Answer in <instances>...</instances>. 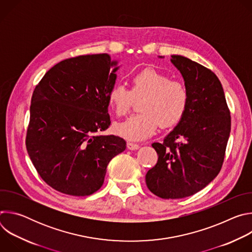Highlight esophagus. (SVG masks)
<instances>
[{"label":"esophagus","mask_w":252,"mask_h":252,"mask_svg":"<svg viewBox=\"0 0 252 252\" xmlns=\"http://www.w3.org/2000/svg\"><path fill=\"white\" fill-rule=\"evenodd\" d=\"M126 147L130 151H135V150L139 149V145H137V143H134V142H131V141H128L126 143Z\"/></svg>","instance_id":"34e87169"}]
</instances>
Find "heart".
<instances>
[{"label": "heart", "instance_id": "b5f03b06", "mask_svg": "<svg viewBox=\"0 0 252 252\" xmlns=\"http://www.w3.org/2000/svg\"><path fill=\"white\" fill-rule=\"evenodd\" d=\"M131 90L117 85L107 95L115 116H126L133 98L143 97L139 104L141 113L132 116L125 123L115 126L116 132L127 139H143L155 133L158 126L168 128L182 122L186 116L190 94L188 87L155 68H143L130 78Z\"/></svg>", "mask_w": 252, "mask_h": 252}]
</instances>
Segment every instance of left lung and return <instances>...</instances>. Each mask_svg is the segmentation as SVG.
<instances>
[{"label": "left lung", "instance_id": "obj_1", "mask_svg": "<svg viewBox=\"0 0 252 252\" xmlns=\"http://www.w3.org/2000/svg\"><path fill=\"white\" fill-rule=\"evenodd\" d=\"M170 61L181 71L190 99L182 122L163 142L152 145L158 159L146 183L164 199L190 196L218 176L231 126L224 92L213 71L183 56L172 55Z\"/></svg>", "mask_w": 252, "mask_h": 252}]
</instances>
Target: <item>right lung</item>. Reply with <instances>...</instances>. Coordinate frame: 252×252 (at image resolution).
Here are the masks:
<instances>
[{"mask_svg": "<svg viewBox=\"0 0 252 252\" xmlns=\"http://www.w3.org/2000/svg\"><path fill=\"white\" fill-rule=\"evenodd\" d=\"M118 62L107 54L63 60L35 87L26 146L44 182L68 195L98 190L106 166L126 150L117 135H100L111 125L107 95L115 87Z\"/></svg>", "mask_w": 252, "mask_h": 252, "instance_id": "obj_1", "label": "right lung"}]
</instances>
